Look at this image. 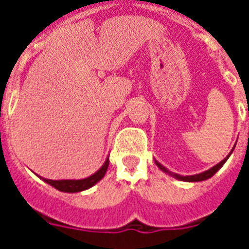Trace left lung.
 <instances>
[{"label": "left lung", "instance_id": "1", "mask_svg": "<svg viewBox=\"0 0 249 249\" xmlns=\"http://www.w3.org/2000/svg\"><path fill=\"white\" fill-rule=\"evenodd\" d=\"M228 158H229V156H228ZM228 158L222 160V161L217 164V165L213 166V168H211V169L207 170V172H203V173H199V174H194V176H179V174H177V173H172V172H169V170L166 169L165 166H163L160 163H158L156 160H155V163H156V165L159 166L160 169L163 170V172L170 174V176H173V177L177 178V179H181V181H187V182H199V181H204V179H208V178L212 177L213 174L216 173L217 170L220 169L221 166L224 165L225 161L228 160Z\"/></svg>", "mask_w": 249, "mask_h": 249}]
</instances>
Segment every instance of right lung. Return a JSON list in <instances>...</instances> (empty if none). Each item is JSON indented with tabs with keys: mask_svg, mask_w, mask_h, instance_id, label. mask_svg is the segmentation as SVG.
I'll list each match as a JSON object with an SVG mask.
<instances>
[{
	"mask_svg": "<svg viewBox=\"0 0 249 249\" xmlns=\"http://www.w3.org/2000/svg\"><path fill=\"white\" fill-rule=\"evenodd\" d=\"M109 160H106V163L102 165V168L98 172L84 179H62V181H54V179H44L45 182H48L49 185H52L53 187H55L59 191H64V193H79V191H84L86 189H90L91 186H94L98 181H101L102 178L105 177L107 168H108Z\"/></svg>",
	"mask_w": 249,
	"mask_h": 249,
	"instance_id": "1",
	"label": "right lung"
}]
</instances>
